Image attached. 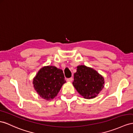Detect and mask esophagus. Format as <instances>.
I'll use <instances>...</instances> for the list:
<instances>
[{"label": "esophagus", "instance_id": "1", "mask_svg": "<svg viewBox=\"0 0 133 133\" xmlns=\"http://www.w3.org/2000/svg\"><path fill=\"white\" fill-rule=\"evenodd\" d=\"M73 80V78L72 77H70V78H68V79H67V81H69V82H71V81H72Z\"/></svg>", "mask_w": 133, "mask_h": 133}]
</instances>
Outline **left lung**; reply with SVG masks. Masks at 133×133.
I'll return each instance as SVG.
<instances>
[{
	"label": "left lung",
	"mask_w": 133,
	"mask_h": 133,
	"mask_svg": "<svg viewBox=\"0 0 133 133\" xmlns=\"http://www.w3.org/2000/svg\"><path fill=\"white\" fill-rule=\"evenodd\" d=\"M74 74L73 85L84 98L90 99L96 97L104 87V78L96 70L85 66L77 67Z\"/></svg>",
	"instance_id": "obj_1"
}]
</instances>
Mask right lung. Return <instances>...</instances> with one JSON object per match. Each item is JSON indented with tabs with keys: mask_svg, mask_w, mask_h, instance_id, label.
Masks as SVG:
<instances>
[{
	"mask_svg": "<svg viewBox=\"0 0 133 133\" xmlns=\"http://www.w3.org/2000/svg\"><path fill=\"white\" fill-rule=\"evenodd\" d=\"M65 83L63 71L52 66L41 69L33 80L36 92L46 100L53 99Z\"/></svg>",
	"mask_w": 133,
	"mask_h": 133,
	"instance_id": "right-lung-1",
	"label": "right lung"
}]
</instances>
